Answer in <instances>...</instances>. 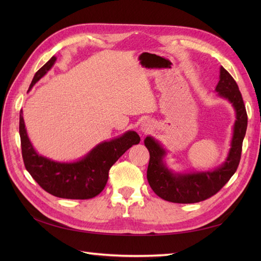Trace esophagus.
Returning <instances> with one entry per match:
<instances>
[{
    "instance_id": "obj_1",
    "label": "esophagus",
    "mask_w": 261,
    "mask_h": 261,
    "mask_svg": "<svg viewBox=\"0 0 261 261\" xmlns=\"http://www.w3.org/2000/svg\"><path fill=\"white\" fill-rule=\"evenodd\" d=\"M152 129V123L150 122L149 120H144L141 121L140 125H139V130L143 134H147L148 132H150Z\"/></svg>"
}]
</instances>
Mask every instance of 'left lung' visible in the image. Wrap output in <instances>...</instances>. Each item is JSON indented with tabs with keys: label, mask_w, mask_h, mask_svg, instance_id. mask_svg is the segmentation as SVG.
<instances>
[{
	"label": "left lung",
	"mask_w": 261,
	"mask_h": 261,
	"mask_svg": "<svg viewBox=\"0 0 261 261\" xmlns=\"http://www.w3.org/2000/svg\"><path fill=\"white\" fill-rule=\"evenodd\" d=\"M216 92L218 97L230 102L235 111L230 149L225 160L219 167L208 171L175 172L168 167L165 161L168 151L160 141L150 135L144 140L150 153L147 170L149 185L164 200L194 203L207 199L227 183L239 167L243 140L247 129V113L238 84L222 66L220 67Z\"/></svg>",
	"instance_id": "left-lung-1"
}]
</instances>
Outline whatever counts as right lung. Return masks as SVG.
<instances>
[{"instance_id":"1","label":"right lung","mask_w":261,"mask_h":261,"mask_svg":"<svg viewBox=\"0 0 261 261\" xmlns=\"http://www.w3.org/2000/svg\"><path fill=\"white\" fill-rule=\"evenodd\" d=\"M57 62L52 57L35 74L29 90L49 72ZM22 110L19 113V135L22 159L29 174L49 194L66 199H89L99 195L107 184L109 171L125 151L137 145L140 137L135 130L105 140L76 161H55L39 154L28 137Z\"/></svg>"}]
</instances>
